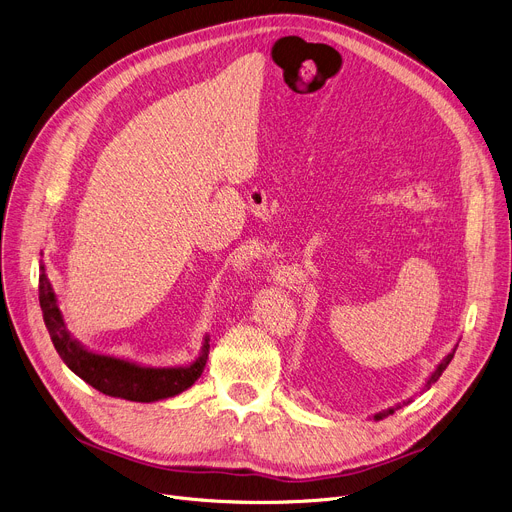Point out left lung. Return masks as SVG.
Masks as SVG:
<instances>
[{
    "label": "left lung",
    "mask_w": 512,
    "mask_h": 512,
    "mask_svg": "<svg viewBox=\"0 0 512 512\" xmlns=\"http://www.w3.org/2000/svg\"><path fill=\"white\" fill-rule=\"evenodd\" d=\"M457 347H459V343H457V345L453 347V351H450V353H448V355L442 359V362L436 366V370L430 374V378L426 380V384H424V388H422V390H430V386H432V384H434V382H436V380L442 376V372H444V370H446V366L450 364V359H453V355H455ZM409 403H411V399H407V401H403V403H397L395 407H388V409H384V411L376 413V415H374V419H376V422H378V419H384V417H388V415H393V413H395V409H401L403 405H409Z\"/></svg>",
    "instance_id": "obj_1"
}]
</instances>
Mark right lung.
I'll use <instances>...</instances> for the list:
<instances>
[{
	"label": "right lung",
	"mask_w": 512,
	"mask_h": 512,
	"mask_svg": "<svg viewBox=\"0 0 512 512\" xmlns=\"http://www.w3.org/2000/svg\"><path fill=\"white\" fill-rule=\"evenodd\" d=\"M39 270V304L53 347L57 349L59 357L64 359V364L86 384L97 388L99 393L136 403H155L184 393L202 376L210 349L208 337H204L200 355L192 364L175 368L142 366L124 357L103 355L86 349L78 339H74L66 326L64 314L57 304V295L45 273L43 260Z\"/></svg>",
	"instance_id": "obj_1"
}]
</instances>
